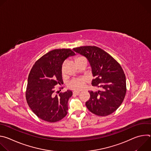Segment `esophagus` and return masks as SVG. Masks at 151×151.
<instances>
[{
  "mask_svg": "<svg viewBox=\"0 0 151 151\" xmlns=\"http://www.w3.org/2000/svg\"><path fill=\"white\" fill-rule=\"evenodd\" d=\"M80 92H79V91H74V92H73V95H76V96H78V95H79L80 94Z\"/></svg>",
  "mask_w": 151,
  "mask_h": 151,
  "instance_id": "34e87169",
  "label": "esophagus"
}]
</instances>
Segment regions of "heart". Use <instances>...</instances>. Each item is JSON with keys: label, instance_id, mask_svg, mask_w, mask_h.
I'll list each match as a JSON object with an SVG mask.
<instances>
[{"label": "heart", "instance_id": "obj_1", "mask_svg": "<svg viewBox=\"0 0 151 151\" xmlns=\"http://www.w3.org/2000/svg\"><path fill=\"white\" fill-rule=\"evenodd\" d=\"M82 57H79L76 58L78 59ZM62 72H64V66L62 67ZM86 83V80L85 78H76V79H73L72 81H70L69 83H68V87L69 88L73 90H81L83 89Z\"/></svg>", "mask_w": 151, "mask_h": 151}]
</instances>
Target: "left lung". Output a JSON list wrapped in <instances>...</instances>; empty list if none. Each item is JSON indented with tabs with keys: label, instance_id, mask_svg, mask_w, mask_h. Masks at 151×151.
I'll list each match as a JSON object with an SVG mask.
<instances>
[{
	"label": "left lung",
	"instance_id": "8db88e82",
	"mask_svg": "<svg viewBox=\"0 0 151 151\" xmlns=\"http://www.w3.org/2000/svg\"><path fill=\"white\" fill-rule=\"evenodd\" d=\"M73 50L89 61L93 76L91 84L100 90L89 91L86 102L88 109L98 116H107L115 112L122 103L126 90V79L120 64L108 53L95 46H83Z\"/></svg>",
	"mask_w": 151,
	"mask_h": 151
}]
</instances>
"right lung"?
Listing matches in <instances>:
<instances>
[{"mask_svg": "<svg viewBox=\"0 0 151 151\" xmlns=\"http://www.w3.org/2000/svg\"><path fill=\"white\" fill-rule=\"evenodd\" d=\"M75 53L70 49L52 50L40 57L29 75L26 97L32 111L42 120L55 122L65 117L72 91L54 94V86L63 83L62 65Z\"/></svg>", "mask_w": 151, "mask_h": 151, "instance_id": "obj_1", "label": "right lung"}]
</instances>
